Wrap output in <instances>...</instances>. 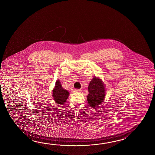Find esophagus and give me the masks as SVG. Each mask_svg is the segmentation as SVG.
I'll list each match as a JSON object with an SVG mask.
<instances>
[{"label": "esophagus", "instance_id": "esophagus-1", "mask_svg": "<svg viewBox=\"0 0 155 155\" xmlns=\"http://www.w3.org/2000/svg\"><path fill=\"white\" fill-rule=\"evenodd\" d=\"M81 89H75V92H81Z\"/></svg>", "mask_w": 155, "mask_h": 155}]
</instances>
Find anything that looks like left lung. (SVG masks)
Listing matches in <instances>:
<instances>
[{"label": "left lung", "instance_id": "1", "mask_svg": "<svg viewBox=\"0 0 155 155\" xmlns=\"http://www.w3.org/2000/svg\"><path fill=\"white\" fill-rule=\"evenodd\" d=\"M88 90L89 94L87 96V99L90 106L95 107L104 101L105 90L101 79L94 77L89 84Z\"/></svg>", "mask_w": 155, "mask_h": 155}]
</instances>
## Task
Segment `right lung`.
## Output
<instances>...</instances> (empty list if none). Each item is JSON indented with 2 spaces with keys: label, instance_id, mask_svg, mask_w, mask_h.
Listing matches in <instances>:
<instances>
[{
  "label": "right lung",
  "instance_id": "1",
  "mask_svg": "<svg viewBox=\"0 0 155 155\" xmlns=\"http://www.w3.org/2000/svg\"><path fill=\"white\" fill-rule=\"evenodd\" d=\"M69 93L63 88L61 82L58 80L56 81L55 86L53 90V96L55 102L60 105H63L66 102V99L68 98Z\"/></svg>",
  "mask_w": 155,
  "mask_h": 155
}]
</instances>
